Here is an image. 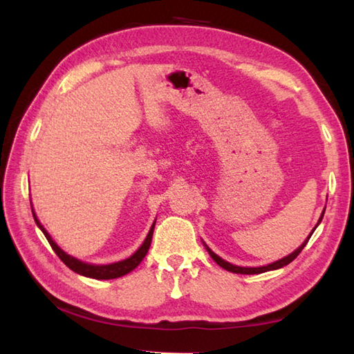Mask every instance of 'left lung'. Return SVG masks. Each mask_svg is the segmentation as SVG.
Here are the masks:
<instances>
[{
    "mask_svg": "<svg viewBox=\"0 0 354 354\" xmlns=\"http://www.w3.org/2000/svg\"><path fill=\"white\" fill-rule=\"evenodd\" d=\"M322 217H324V214L321 215V218H319V221H318V225L321 223V220H322ZM316 225V226H318ZM316 229V227H315ZM315 229L312 230V234L315 232ZM312 234L308 235V238L307 240L301 244V246L293 252V254H290V255H287L286 258H283V259H279V261H275V263H272V264H268V266H263V268H238V266H234V264H230V263H227V261H225V259H221L218 255H215L214 252L207 248V252H209V255L212 257V259L215 263H217L220 268H223V269H226V270H229V272H234V273H243V275H254V273H263V272H268V270H275V269H279V268H284V266H287L288 263H292L295 258H297L299 254H301V250L304 249V246L307 244V241L310 240V236H312Z\"/></svg>",
    "mask_w": 354,
    "mask_h": 354,
    "instance_id": "1",
    "label": "left lung"
}]
</instances>
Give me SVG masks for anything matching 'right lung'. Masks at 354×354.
Returning <instances> with one entry per match:
<instances>
[{
  "mask_svg": "<svg viewBox=\"0 0 354 354\" xmlns=\"http://www.w3.org/2000/svg\"><path fill=\"white\" fill-rule=\"evenodd\" d=\"M33 212V211H32ZM33 218H35V223L38 225V227L44 232L47 241L50 243V246H52V249L55 250V254L61 258V261L67 266L68 269H71L73 272L79 273V275H84V277H88V278H95V279H114V278H119V277H124L127 275V273L131 272L133 269H136L137 266L140 264V261L143 258H145V255L148 254V249L151 246V240H153V232H154V225L151 226L149 232L145 238V241H143L142 246L137 249L136 254H133L129 258L124 259V261H119V263H113V264H106V266H93V264H86V263H82L79 261V259L73 258L67 255L66 252H64L62 249L57 248V244L52 240V236L48 235L47 230L42 227V225L39 223V220L36 218V215L33 212Z\"/></svg>",
  "mask_w": 354,
  "mask_h": 354,
  "instance_id": "1",
  "label": "right lung"
}]
</instances>
